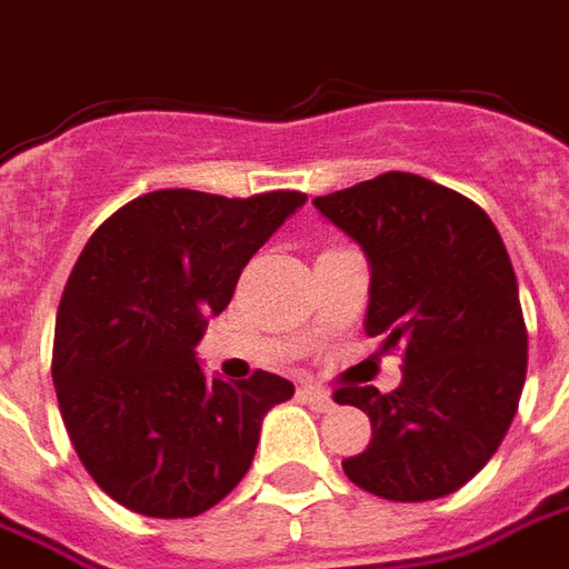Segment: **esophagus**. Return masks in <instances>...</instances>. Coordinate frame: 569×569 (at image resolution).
I'll return each mask as SVG.
<instances>
[{
    "label": "esophagus",
    "mask_w": 569,
    "mask_h": 569,
    "mask_svg": "<svg viewBox=\"0 0 569 569\" xmlns=\"http://www.w3.org/2000/svg\"><path fill=\"white\" fill-rule=\"evenodd\" d=\"M298 399H301L308 408H313V411H332L335 408L329 390H322V387H317V383H305V387L298 390Z\"/></svg>",
    "instance_id": "1"
}]
</instances>
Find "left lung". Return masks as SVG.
<instances>
[{"label":"left lung","mask_w":569,"mask_h":569,"mask_svg":"<svg viewBox=\"0 0 569 569\" xmlns=\"http://www.w3.org/2000/svg\"><path fill=\"white\" fill-rule=\"evenodd\" d=\"M313 207L369 256L366 335L402 350L393 393L335 390L371 420L347 478L383 500L448 497L500 448L525 390L527 326L500 231L469 198L399 170Z\"/></svg>","instance_id":"8db88e82"}]
</instances>
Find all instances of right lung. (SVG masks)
Returning a JSON list of instances; mask_svg holds the SVG:
<instances>
[{
    "label": "right lung",
    "mask_w": 569,
    "mask_h": 569,
    "mask_svg": "<svg viewBox=\"0 0 569 569\" xmlns=\"http://www.w3.org/2000/svg\"><path fill=\"white\" fill-rule=\"evenodd\" d=\"M305 200L161 188L112 212L81 249L57 308L51 375L79 460L130 512L212 509L247 476L261 418L296 393L261 369L210 381L194 347Z\"/></svg>",
    "instance_id": "1"
}]
</instances>
